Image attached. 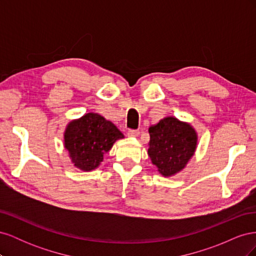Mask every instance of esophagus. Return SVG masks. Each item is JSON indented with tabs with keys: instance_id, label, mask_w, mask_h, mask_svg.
Wrapping results in <instances>:
<instances>
[{
	"instance_id": "esophagus-1",
	"label": "esophagus",
	"mask_w": 256,
	"mask_h": 256,
	"mask_svg": "<svg viewBox=\"0 0 256 256\" xmlns=\"http://www.w3.org/2000/svg\"><path fill=\"white\" fill-rule=\"evenodd\" d=\"M127 134H128V136L134 138V136H138V134H140V131H138V130H134V129H129Z\"/></svg>"
}]
</instances>
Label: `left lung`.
<instances>
[{
	"instance_id": "8db88e82",
	"label": "left lung",
	"mask_w": 256,
	"mask_h": 256,
	"mask_svg": "<svg viewBox=\"0 0 256 256\" xmlns=\"http://www.w3.org/2000/svg\"><path fill=\"white\" fill-rule=\"evenodd\" d=\"M148 132L150 140L147 152L164 177L180 172L194 154L198 134L188 122L168 116L150 126Z\"/></svg>"
}]
</instances>
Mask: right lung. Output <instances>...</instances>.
Returning <instances> with one entry per match:
<instances>
[{
    "label": "right lung",
    "mask_w": 256,
    "mask_h": 256,
    "mask_svg": "<svg viewBox=\"0 0 256 256\" xmlns=\"http://www.w3.org/2000/svg\"><path fill=\"white\" fill-rule=\"evenodd\" d=\"M124 134L113 122L97 113H88L68 124L64 134V145L74 166L92 171L104 160L116 140Z\"/></svg>",
    "instance_id": "right-lung-1"
}]
</instances>
